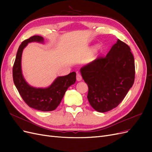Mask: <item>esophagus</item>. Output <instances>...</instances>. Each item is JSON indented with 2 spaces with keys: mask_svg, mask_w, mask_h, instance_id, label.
<instances>
[{
  "mask_svg": "<svg viewBox=\"0 0 152 152\" xmlns=\"http://www.w3.org/2000/svg\"><path fill=\"white\" fill-rule=\"evenodd\" d=\"M82 80V76L80 74V73L77 72V81H80Z\"/></svg>",
  "mask_w": 152,
  "mask_h": 152,
  "instance_id": "34e87169",
  "label": "esophagus"
}]
</instances>
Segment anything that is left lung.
I'll return each mask as SVG.
<instances>
[{"mask_svg": "<svg viewBox=\"0 0 152 152\" xmlns=\"http://www.w3.org/2000/svg\"><path fill=\"white\" fill-rule=\"evenodd\" d=\"M80 72L88 86L87 99L91 107L107 112L122 102L134 84V56L129 46L118 39L107 56L97 58Z\"/></svg>", "mask_w": 152, "mask_h": 152, "instance_id": "8db88e82", "label": "left lung"}]
</instances>
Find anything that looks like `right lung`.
Returning <instances> with one entry per match:
<instances>
[{"mask_svg": "<svg viewBox=\"0 0 152 152\" xmlns=\"http://www.w3.org/2000/svg\"><path fill=\"white\" fill-rule=\"evenodd\" d=\"M42 37L34 35L23 41L18 48L12 67L14 83L24 102L30 107L40 111L49 112L56 109L60 104L66 91L76 81V73L59 77L48 88H35L29 86L22 75L21 61L23 49L29 42H43Z\"/></svg>", "mask_w": 152, "mask_h": 152, "instance_id": "obj_1", "label": "right lung"}]
</instances>
